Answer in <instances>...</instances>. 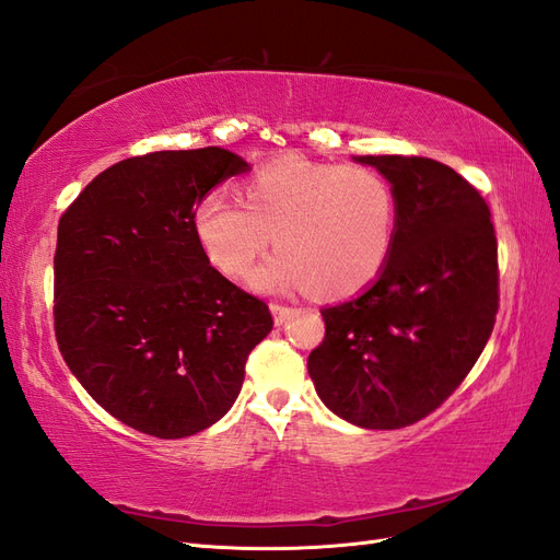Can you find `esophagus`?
I'll use <instances>...</instances> for the list:
<instances>
[{
  "mask_svg": "<svg viewBox=\"0 0 560 560\" xmlns=\"http://www.w3.org/2000/svg\"><path fill=\"white\" fill-rule=\"evenodd\" d=\"M270 313H273L276 325H284V322L290 319V315L294 313V308L282 306V303H270Z\"/></svg>",
  "mask_w": 560,
  "mask_h": 560,
  "instance_id": "34e87169",
  "label": "esophagus"
}]
</instances>
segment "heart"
<instances>
[{
  "label": "heart",
  "mask_w": 560,
  "mask_h": 560,
  "mask_svg": "<svg viewBox=\"0 0 560 560\" xmlns=\"http://www.w3.org/2000/svg\"><path fill=\"white\" fill-rule=\"evenodd\" d=\"M243 191L245 202L212 189L194 212L202 252L231 280L249 278L270 235L280 252L254 278L264 292L346 299L374 282L393 254L397 194L376 167L282 156Z\"/></svg>",
  "instance_id": "1"
}]
</instances>
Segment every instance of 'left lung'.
Wrapping results in <instances>:
<instances>
[{"label": "left lung", "mask_w": 560, "mask_h": 560, "mask_svg": "<svg viewBox=\"0 0 560 560\" xmlns=\"http://www.w3.org/2000/svg\"><path fill=\"white\" fill-rule=\"evenodd\" d=\"M397 194L395 247L381 276L322 308L308 354L319 399L366 430H399L439 409L483 352L498 315V241L481 194L422 156H354Z\"/></svg>", "instance_id": "8db88e82"}]
</instances>
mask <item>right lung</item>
I'll return each instance as SVG.
<instances>
[{"mask_svg":"<svg viewBox=\"0 0 560 560\" xmlns=\"http://www.w3.org/2000/svg\"><path fill=\"white\" fill-rule=\"evenodd\" d=\"M233 151H154L100 173L58 224L54 317L62 358L124 425L182 439L238 399L273 329L266 303L210 266L198 200L247 173Z\"/></svg>","mask_w":560,"mask_h":560,"instance_id":"1","label":"right lung"}]
</instances>
